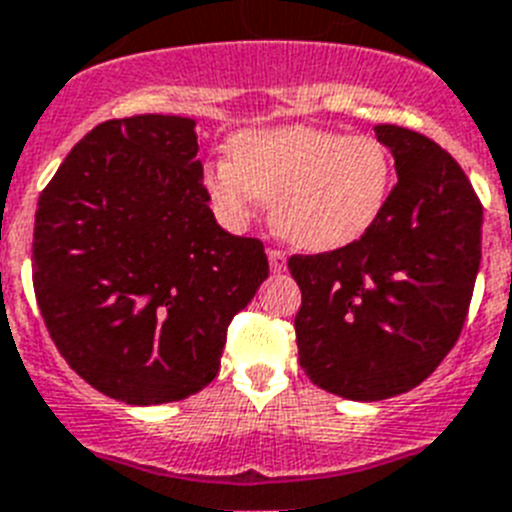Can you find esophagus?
Wrapping results in <instances>:
<instances>
[{"mask_svg":"<svg viewBox=\"0 0 512 512\" xmlns=\"http://www.w3.org/2000/svg\"><path fill=\"white\" fill-rule=\"evenodd\" d=\"M266 256H269V266H272L274 274H280L287 269V256L282 251H277V248H269L266 251Z\"/></svg>","mask_w":512,"mask_h":512,"instance_id":"obj_1","label":"esophagus"}]
</instances>
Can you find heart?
I'll return each instance as SVG.
<instances>
[{"instance_id": "b5f03b06", "label": "heart", "mask_w": 512, "mask_h": 512, "mask_svg": "<svg viewBox=\"0 0 512 512\" xmlns=\"http://www.w3.org/2000/svg\"><path fill=\"white\" fill-rule=\"evenodd\" d=\"M392 154L371 135L311 125L243 130L201 183L219 219L246 225L269 201L272 227L293 246L327 253L361 240L390 201Z\"/></svg>"}]
</instances>
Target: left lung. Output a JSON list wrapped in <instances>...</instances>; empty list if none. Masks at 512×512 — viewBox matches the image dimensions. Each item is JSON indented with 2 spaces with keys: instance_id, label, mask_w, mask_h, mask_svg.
I'll return each instance as SVG.
<instances>
[{
  "instance_id": "8db88e82",
  "label": "left lung",
  "mask_w": 512,
  "mask_h": 512,
  "mask_svg": "<svg viewBox=\"0 0 512 512\" xmlns=\"http://www.w3.org/2000/svg\"><path fill=\"white\" fill-rule=\"evenodd\" d=\"M398 185L361 240L287 261L303 295L298 361L322 390L387 400L424 382L466 322L481 261L479 198L442 146L374 125Z\"/></svg>"
}]
</instances>
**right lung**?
<instances>
[{
	"mask_svg": "<svg viewBox=\"0 0 512 512\" xmlns=\"http://www.w3.org/2000/svg\"><path fill=\"white\" fill-rule=\"evenodd\" d=\"M193 117L96 125L36 209L33 287L70 369L130 405L196 395L232 316L269 277L264 246L217 225Z\"/></svg>",
	"mask_w": 512,
	"mask_h": 512,
	"instance_id": "obj_1",
	"label": "right lung"
}]
</instances>
